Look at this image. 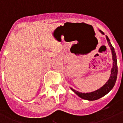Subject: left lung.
I'll use <instances>...</instances> for the list:
<instances>
[{"label":"left lung","instance_id":"8db88e82","mask_svg":"<svg viewBox=\"0 0 123 123\" xmlns=\"http://www.w3.org/2000/svg\"><path fill=\"white\" fill-rule=\"evenodd\" d=\"M100 33L104 35V32L102 31L101 30H99ZM106 40H107L108 45L110 46V49L111 50V52H112V61H113V64H112V68H111V75H110L109 80L106 81V83L100 89H98V90H95V91L92 92L90 93H81L79 92L76 91L75 90L73 89V88L70 87L72 91L74 92L77 96L81 98V99H83L85 100H95L99 99L100 98L103 97L106 94L108 93L112 88L114 86L115 82H116L117 78V73H118V67H117V56L114 50V48L111 44V42H110V39H109L108 37L106 36Z\"/></svg>","mask_w":123,"mask_h":123}]
</instances>
